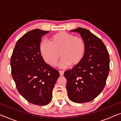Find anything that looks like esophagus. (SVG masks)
Instances as JSON below:
<instances>
[{
    "mask_svg": "<svg viewBox=\"0 0 121 121\" xmlns=\"http://www.w3.org/2000/svg\"><path fill=\"white\" fill-rule=\"evenodd\" d=\"M59 74H60V76H63L64 75V72H63V71L59 70Z\"/></svg>",
    "mask_w": 121,
    "mask_h": 121,
    "instance_id": "34e87169",
    "label": "esophagus"
}]
</instances>
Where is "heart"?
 <instances>
[{
  "mask_svg": "<svg viewBox=\"0 0 121 121\" xmlns=\"http://www.w3.org/2000/svg\"><path fill=\"white\" fill-rule=\"evenodd\" d=\"M41 56L51 66H55L59 55L62 58L59 65L65 68L78 65L83 59L85 44L82 38L65 32H59L51 36L48 43H41L39 46Z\"/></svg>",
  "mask_w": 121,
  "mask_h": 121,
  "instance_id": "b5f03b06",
  "label": "heart"
}]
</instances>
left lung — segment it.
I'll list each match as a JSON object with an SVG mask.
<instances>
[{
    "label": "left lung",
    "instance_id": "1",
    "mask_svg": "<svg viewBox=\"0 0 121 121\" xmlns=\"http://www.w3.org/2000/svg\"><path fill=\"white\" fill-rule=\"evenodd\" d=\"M70 31L80 35L85 52L78 65L64 72L68 95L73 102H87L104 89L110 70L109 54L103 42L88 30L78 27Z\"/></svg>",
    "mask_w": 121,
    "mask_h": 121
}]
</instances>
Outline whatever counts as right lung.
I'll return each mask as SVG.
<instances>
[{
  "label": "right lung",
  "instance_id": "right-lung-1",
  "mask_svg": "<svg viewBox=\"0 0 121 121\" xmlns=\"http://www.w3.org/2000/svg\"><path fill=\"white\" fill-rule=\"evenodd\" d=\"M49 31L34 29L17 41L11 57V74L20 94L30 103L48 104L59 73L44 62L39 46Z\"/></svg>",
  "mask_w": 121,
  "mask_h": 121
}]
</instances>
